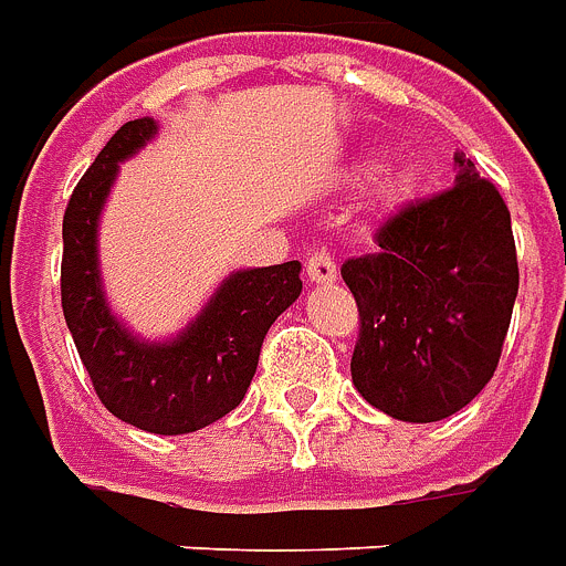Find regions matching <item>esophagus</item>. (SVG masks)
<instances>
[{
  "instance_id": "1",
  "label": "esophagus",
  "mask_w": 566,
  "mask_h": 566,
  "mask_svg": "<svg viewBox=\"0 0 566 566\" xmlns=\"http://www.w3.org/2000/svg\"><path fill=\"white\" fill-rule=\"evenodd\" d=\"M307 280H311L313 286H328L337 280V265H334V259L325 250H313L307 255Z\"/></svg>"
}]
</instances>
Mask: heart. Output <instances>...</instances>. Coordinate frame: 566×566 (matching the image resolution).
Here are the masks:
<instances>
[{"instance_id": "obj_1", "label": "heart", "mask_w": 566, "mask_h": 566, "mask_svg": "<svg viewBox=\"0 0 566 566\" xmlns=\"http://www.w3.org/2000/svg\"><path fill=\"white\" fill-rule=\"evenodd\" d=\"M403 184H407L403 177H395V180L389 184V192H395V189H403Z\"/></svg>"}]
</instances>
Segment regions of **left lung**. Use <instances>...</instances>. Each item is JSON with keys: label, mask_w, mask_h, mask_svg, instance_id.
I'll list each match as a JSON object with an SVG mask.
<instances>
[{"label": "left lung", "mask_w": 566, "mask_h": 566, "mask_svg": "<svg viewBox=\"0 0 566 566\" xmlns=\"http://www.w3.org/2000/svg\"><path fill=\"white\" fill-rule=\"evenodd\" d=\"M455 187L398 210L340 268L361 316L356 391L391 419L440 422L492 379L518 295L501 192L455 153Z\"/></svg>", "instance_id": "obj_1"}]
</instances>
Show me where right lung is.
<instances>
[{
	"mask_svg": "<svg viewBox=\"0 0 566 566\" xmlns=\"http://www.w3.org/2000/svg\"><path fill=\"white\" fill-rule=\"evenodd\" d=\"M156 135L153 117L129 119L74 187L63 217V313L111 413L150 434H189L243 401L268 328L301 295V262L226 274L201 311L168 337H144L117 316L98 262V226L119 165Z\"/></svg>",
	"mask_w": 566,
	"mask_h": 566,
	"instance_id": "obj_1",
	"label": "right lung"
}]
</instances>
